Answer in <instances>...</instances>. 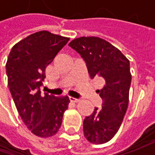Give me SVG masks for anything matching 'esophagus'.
<instances>
[{
    "instance_id": "obj_1",
    "label": "esophagus",
    "mask_w": 155,
    "mask_h": 155,
    "mask_svg": "<svg viewBox=\"0 0 155 155\" xmlns=\"http://www.w3.org/2000/svg\"><path fill=\"white\" fill-rule=\"evenodd\" d=\"M70 101H71V103H76V104H77V103H78L80 100H79V99L74 98V97H70Z\"/></svg>"
}]
</instances>
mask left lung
Masks as SVG:
<instances>
[{
  "label": "left lung",
  "instance_id": "left-lung-1",
  "mask_svg": "<svg viewBox=\"0 0 155 155\" xmlns=\"http://www.w3.org/2000/svg\"><path fill=\"white\" fill-rule=\"evenodd\" d=\"M69 45L86 63L91 78H97L104 86L97 92L102 108H95L84 120V134L94 144L110 140L121 127L128 105L131 73L129 60L119 49L98 37H80Z\"/></svg>",
  "mask_w": 155,
  "mask_h": 155
}]
</instances>
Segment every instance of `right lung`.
Returning <instances> with one entry per match:
<instances>
[{"mask_svg":"<svg viewBox=\"0 0 155 155\" xmlns=\"http://www.w3.org/2000/svg\"><path fill=\"white\" fill-rule=\"evenodd\" d=\"M69 38L40 31L15 44L9 52L6 70L8 84L22 121L33 134L46 138L56 134L70 100L41 95L45 70Z\"/></svg>","mask_w":155,"mask_h":155,"instance_id":"right-lung-1","label":"right lung"}]
</instances>
